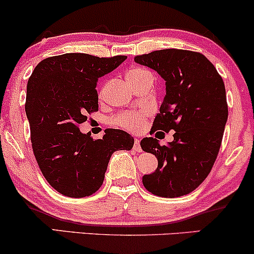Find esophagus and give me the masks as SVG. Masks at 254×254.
Returning a JSON list of instances; mask_svg holds the SVG:
<instances>
[{
    "instance_id": "obj_1",
    "label": "esophagus",
    "mask_w": 254,
    "mask_h": 254,
    "mask_svg": "<svg viewBox=\"0 0 254 254\" xmlns=\"http://www.w3.org/2000/svg\"><path fill=\"white\" fill-rule=\"evenodd\" d=\"M133 150H136L137 153H141V151H142V148H141V144H139V139L138 138H135V143H133Z\"/></svg>"
}]
</instances>
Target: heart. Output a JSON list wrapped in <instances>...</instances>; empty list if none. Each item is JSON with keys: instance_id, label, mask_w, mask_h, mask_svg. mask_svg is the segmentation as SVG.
<instances>
[{"instance_id": "obj_1", "label": "heart", "mask_w": 254, "mask_h": 254, "mask_svg": "<svg viewBox=\"0 0 254 254\" xmlns=\"http://www.w3.org/2000/svg\"><path fill=\"white\" fill-rule=\"evenodd\" d=\"M149 77H153L150 71H148L144 68H141V66H133V68H130L127 71V78L131 83V86ZM147 117L148 111L144 109L124 111V112L119 113L118 116H116L112 119V123L122 127V129L130 131V132H138V131L143 129Z\"/></svg>"}]
</instances>
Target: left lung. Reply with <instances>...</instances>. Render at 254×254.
Listing matches in <instances>:
<instances>
[{
  "label": "left lung",
  "mask_w": 254,
  "mask_h": 254,
  "mask_svg": "<svg viewBox=\"0 0 254 254\" xmlns=\"http://www.w3.org/2000/svg\"><path fill=\"white\" fill-rule=\"evenodd\" d=\"M166 81V95L151 132L174 130V139L160 145L154 137L142 149L157 159V168L142 178L155 196H185L204 182L215 164L228 118L226 88L210 61L199 52L165 49L135 57Z\"/></svg>",
  "instance_id": "8db88e82"
}]
</instances>
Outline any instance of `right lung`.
Here are the masks:
<instances>
[{"mask_svg": "<svg viewBox=\"0 0 254 254\" xmlns=\"http://www.w3.org/2000/svg\"><path fill=\"white\" fill-rule=\"evenodd\" d=\"M127 56L64 54L43 60L27 82L25 111L32 149L43 176L63 196L82 198L103 185L111 155L130 150L133 137L106 129L100 139L78 125L98 111L99 77L113 71Z\"/></svg>", "mask_w": 254, "mask_h": 254, "instance_id": "right-lung-1", "label": "right lung"}]
</instances>
